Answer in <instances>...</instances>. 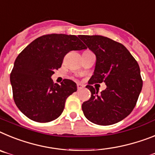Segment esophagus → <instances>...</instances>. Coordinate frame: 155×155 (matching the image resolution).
<instances>
[{
	"label": "esophagus",
	"mask_w": 155,
	"mask_h": 155,
	"mask_svg": "<svg viewBox=\"0 0 155 155\" xmlns=\"http://www.w3.org/2000/svg\"><path fill=\"white\" fill-rule=\"evenodd\" d=\"M83 88V86L81 85V84H79V83H78L77 84V90L78 91H79V90H81V89Z\"/></svg>",
	"instance_id": "34e87169"
}]
</instances>
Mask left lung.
Listing matches in <instances>:
<instances>
[{
	"label": "left lung",
	"instance_id": "1",
	"mask_svg": "<svg viewBox=\"0 0 155 155\" xmlns=\"http://www.w3.org/2000/svg\"><path fill=\"white\" fill-rule=\"evenodd\" d=\"M79 37L96 55L94 75L86 87L91 97L82 104L83 114L89 121L101 126L120 122L134 110L142 90L139 64L120 43L98 35ZM101 82L107 88L98 95L92 84Z\"/></svg>",
	"mask_w": 155,
	"mask_h": 155
}]
</instances>
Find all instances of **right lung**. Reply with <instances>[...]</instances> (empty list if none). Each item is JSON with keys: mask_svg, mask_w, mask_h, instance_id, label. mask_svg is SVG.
I'll return each mask as SVG.
<instances>
[{"mask_svg": "<svg viewBox=\"0 0 155 155\" xmlns=\"http://www.w3.org/2000/svg\"><path fill=\"white\" fill-rule=\"evenodd\" d=\"M87 49L75 35L48 34L38 37L18 54L10 76L13 98L31 120L48 122L61 115L67 97L77 91L76 83L64 79L54 83L51 76L71 51Z\"/></svg>", "mask_w": 155, "mask_h": 155, "instance_id": "add662e5", "label": "right lung"}]
</instances>
